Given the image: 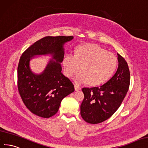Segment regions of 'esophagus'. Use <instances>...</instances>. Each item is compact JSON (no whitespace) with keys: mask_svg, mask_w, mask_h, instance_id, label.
<instances>
[{"mask_svg":"<svg viewBox=\"0 0 148 148\" xmlns=\"http://www.w3.org/2000/svg\"><path fill=\"white\" fill-rule=\"evenodd\" d=\"M74 88H75V90H79L81 89V87L77 85V84H75V85H74Z\"/></svg>","mask_w":148,"mask_h":148,"instance_id":"34e87169","label":"esophagus"}]
</instances>
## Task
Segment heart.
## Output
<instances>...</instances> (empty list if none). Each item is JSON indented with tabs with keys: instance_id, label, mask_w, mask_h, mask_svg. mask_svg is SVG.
Instances as JSON below:
<instances>
[{
	"instance_id": "heart-1",
	"label": "heart",
	"mask_w": 148,
	"mask_h": 148,
	"mask_svg": "<svg viewBox=\"0 0 148 148\" xmlns=\"http://www.w3.org/2000/svg\"><path fill=\"white\" fill-rule=\"evenodd\" d=\"M65 73L68 77L75 75L77 84H102L111 77L117 66L116 58L112 53L94 44L79 46L76 54H67L63 60Z\"/></svg>"
}]
</instances>
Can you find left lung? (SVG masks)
<instances>
[{"label": "left lung", "mask_w": 148, "mask_h": 148, "mask_svg": "<svg viewBox=\"0 0 148 148\" xmlns=\"http://www.w3.org/2000/svg\"><path fill=\"white\" fill-rule=\"evenodd\" d=\"M117 56L119 67L108 82L100 87L82 88L81 115L88 123L97 124L108 119L120 107L128 90L129 67L123 57L119 53Z\"/></svg>", "instance_id": "left-lung-1"}]
</instances>
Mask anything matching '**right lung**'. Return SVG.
Listing matches in <instances>:
<instances>
[{
  "mask_svg": "<svg viewBox=\"0 0 148 148\" xmlns=\"http://www.w3.org/2000/svg\"><path fill=\"white\" fill-rule=\"evenodd\" d=\"M73 36H46L25 50L18 66V88L24 104L35 115L49 118L58 112L62 100L74 91L69 78L62 73L61 63L64 55V44ZM49 55L44 71L35 74L29 62L36 56Z\"/></svg>",
  "mask_w": 148,
  "mask_h": 148,
  "instance_id": "1",
  "label": "right lung"
}]
</instances>
